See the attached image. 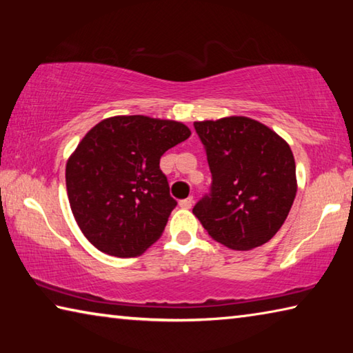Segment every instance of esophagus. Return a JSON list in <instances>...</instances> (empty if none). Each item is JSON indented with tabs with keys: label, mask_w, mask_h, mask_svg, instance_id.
<instances>
[{
	"label": "esophagus",
	"mask_w": 353,
	"mask_h": 353,
	"mask_svg": "<svg viewBox=\"0 0 353 353\" xmlns=\"http://www.w3.org/2000/svg\"><path fill=\"white\" fill-rule=\"evenodd\" d=\"M179 205H181L182 208H191V205H193V198L188 196L187 199H182L181 202H179Z\"/></svg>",
	"instance_id": "34e87169"
}]
</instances>
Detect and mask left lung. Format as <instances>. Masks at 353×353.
Masks as SVG:
<instances>
[{"label": "left lung", "mask_w": 353, "mask_h": 353, "mask_svg": "<svg viewBox=\"0 0 353 353\" xmlns=\"http://www.w3.org/2000/svg\"><path fill=\"white\" fill-rule=\"evenodd\" d=\"M212 172L210 194L194 216L214 241L259 248L283 225L296 198V162L288 143L260 121L225 117L196 121Z\"/></svg>", "instance_id": "8db88e82"}]
</instances>
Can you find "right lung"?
Returning a JSON list of instances; mask_svg holds the SVG:
<instances>
[{
  "instance_id": "right-lung-1",
  "label": "right lung",
  "mask_w": 353,
  "mask_h": 353,
  "mask_svg": "<svg viewBox=\"0 0 353 353\" xmlns=\"http://www.w3.org/2000/svg\"><path fill=\"white\" fill-rule=\"evenodd\" d=\"M190 135L183 123L143 115L105 118L88 130L65 181L73 216L94 248L126 259L159 240L177 205L160 157Z\"/></svg>"
}]
</instances>
